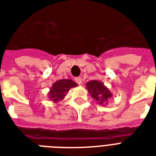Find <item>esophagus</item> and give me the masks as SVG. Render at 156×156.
Returning a JSON list of instances; mask_svg holds the SVG:
<instances>
[{
  "mask_svg": "<svg viewBox=\"0 0 156 156\" xmlns=\"http://www.w3.org/2000/svg\"><path fill=\"white\" fill-rule=\"evenodd\" d=\"M75 80H76V82L77 84H79V85H80V84H82V80L80 77H77V78L75 79Z\"/></svg>",
  "mask_w": 156,
  "mask_h": 156,
  "instance_id": "1",
  "label": "esophagus"
}]
</instances>
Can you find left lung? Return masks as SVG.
Wrapping results in <instances>:
<instances>
[{"mask_svg": "<svg viewBox=\"0 0 156 156\" xmlns=\"http://www.w3.org/2000/svg\"><path fill=\"white\" fill-rule=\"evenodd\" d=\"M85 85L91 97L102 106H106L109 102L110 98L112 97V92L102 82L98 80H90L87 82Z\"/></svg>", "mask_w": 156, "mask_h": 156, "instance_id": "left-lung-1", "label": "left lung"}]
</instances>
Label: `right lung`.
Listing matches in <instances>:
<instances>
[{
    "label": "right lung",
    "mask_w": 156,
    "mask_h": 156,
    "mask_svg": "<svg viewBox=\"0 0 156 156\" xmlns=\"http://www.w3.org/2000/svg\"><path fill=\"white\" fill-rule=\"evenodd\" d=\"M78 84L70 79H62L54 82L48 93V98L53 102H58L62 101L67 93L72 88L76 87Z\"/></svg>",
    "instance_id": "obj_1"
}]
</instances>
